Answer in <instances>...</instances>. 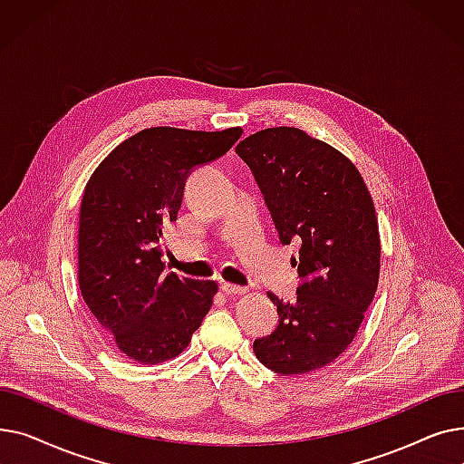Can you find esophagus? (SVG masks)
I'll return each instance as SVG.
<instances>
[{
    "label": "esophagus",
    "mask_w": 464,
    "mask_h": 464,
    "mask_svg": "<svg viewBox=\"0 0 464 464\" xmlns=\"http://www.w3.org/2000/svg\"><path fill=\"white\" fill-rule=\"evenodd\" d=\"M219 285H222V291L226 295H245L246 294V287H242V285H235L229 282H222Z\"/></svg>",
    "instance_id": "1"
}]
</instances>
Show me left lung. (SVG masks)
<instances>
[{"mask_svg": "<svg viewBox=\"0 0 464 464\" xmlns=\"http://www.w3.org/2000/svg\"><path fill=\"white\" fill-rule=\"evenodd\" d=\"M263 193L282 245L301 242L297 301L269 294L276 329L256 338L259 362L306 374L343 353L371 306L380 276V235L371 193L355 165L297 128H269L237 146Z\"/></svg>", "mask_w": 464, "mask_h": 464, "instance_id": "8db88e82", "label": "left lung"}]
</instances>
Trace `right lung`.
<instances>
[{"instance_id":"1","label":"right lung","mask_w":464,"mask_h":464,"mask_svg":"<svg viewBox=\"0 0 464 464\" xmlns=\"http://www.w3.org/2000/svg\"><path fill=\"white\" fill-rule=\"evenodd\" d=\"M240 128H150L102 161L86 184L79 222V285L95 322L133 361L177 357L218 291L212 280L165 273L160 240L177 219L191 170L222 158Z\"/></svg>"}]
</instances>
